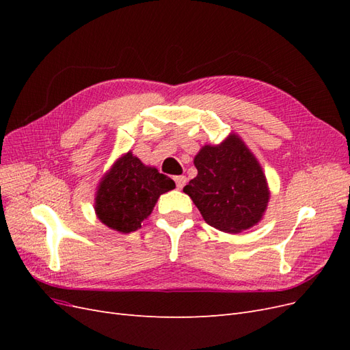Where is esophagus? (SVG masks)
<instances>
[{"instance_id": "34e87169", "label": "esophagus", "mask_w": 350, "mask_h": 350, "mask_svg": "<svg viewBox=\"0 0 350 350\" xmlns=\"http://www.w3.org/2000/svg\"><path fill=\"white\" fill-rule=\"evenodd\" d=\"M175 183H176V187L179 189H183L184 185L187 184V178L184 175H179V176H175Z\"/></svg>"}]
</instances>
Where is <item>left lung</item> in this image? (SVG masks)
<instances>
[{"instance_id": "obj_1", "label": "left lung", "mask_w": 350, "mask_h": 350, "mask_svg": "<svg viewBox=\"0 0 350 350\" xmlns=\"http://www.w3.org/2000/svg\"><path fill=\"white\" fill-rule=\"evenodd\" d=\"M197 176L184 187L206 224L228 234L256 226L266 213V174L237 133L219 144H204L194 157Z\"/></svg>"}]
</instances>
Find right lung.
<instances>
[{"instance_id":"right-lung-1","label":"right lung","mask_w":350,"mask_h":350,"mask_svg":"<svg viewBox=\"0 0 350 350\" xmlns=\"http://www.w3.org/2000/svg\"><path fill=\"white\" fill-rule=\"evenodd\" d=\"M175 188L171 178L144 165L133 152L121 154L103 174L94 194V213L105 226L121 234L142 228L159 197Z\"/></svg>"}]
</instances>
